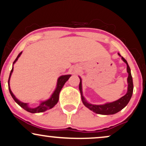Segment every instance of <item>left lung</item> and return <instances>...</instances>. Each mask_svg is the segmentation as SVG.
<instances>
[{
  "mask_svg": "<svg viewBox=\"0 0 146 146\" xmlns=\"http://www.w3.org/2000/svg\"><path fill=\"white\" fill-rule=\"evenodd\" d=\"M118 54L120 56L119 53ZM121 58L124 61L125 63L127 64V71L128 73V78H127V83H128V88H127V92L124 96L121 97V98L117 100L114 101V102L106 103V104L103 105H96V104H92L88 103L84 98V96H83L82 92V79H80V83L79 85V91H80L81 96H82V100L84 104L86 106L87 108H89L94 112H96L97 114H104V115H108V114H114L117 112H119L123 108H124L125 106H127L132 96L133 91V79L131 76V69L129 66L128 63H127V60L121 56Z\"/></svg>",
  "mask_w": 146,
  "mask_h": 146,
  "instance_id": "8db88e82",
  "label": "left lung"
}]
</instances>
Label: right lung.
<instances>
[{"instance_id":"obj_1","label":"right lung","mask_w":146,"mask_h":146,"mask_svg":"<svg viewBox=\"0 0 146 146\" xmlns=\"http://www.w3.org/2000/svg\"><path fill=\"white\" fill-rule=\"evenodd\" d=\"M21 53H22V52H21L18 54L17 57L16 59L15 60V61L13 62V64L15 63V62L17 60L18 58L21 56ZM13 71V66L12 70L11 71L10 75H9V81H8L9 92H10L12 98H13L14 100L15 101L16 103H17V104H19V106L21 107V108H23L24 110H25L26 111L29 112H31V113H38V112H42L46 111V110H47L48 109H50V108H53V107H54L55 105L57 104V102H58V99H59V94H60V90H61L62 87L64 86V85L66 83V82H67L68 79H69V77L71 76V75H62V76L58 77V80H57L56 88V89H55L54 92H53L52 94L51 95V97L48 100H47L44 101V102H41V104H40L38 107H36V108H30V107L28 106V104H27V103L22 102H21V101H19L17 98H16V97L13 94V92H11V90L10 86H9V81H10V77H11V76Z\"/></svg>"}]
</instances>
